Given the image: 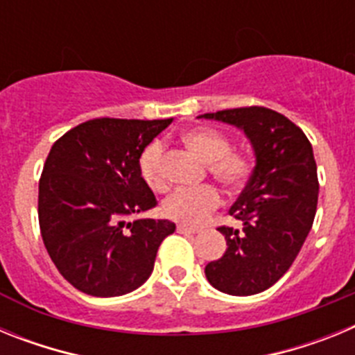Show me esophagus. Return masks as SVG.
<instances>
[{
    "instance_id": "34e87169",
    "label": "esophagus",
    "mask_w": 355,
    "mask_h": 355,
    "mask_svg": "<svg viewBox=\"0 0 355 355\" xmlns=\"http://www.w3.org/2000/svg\"><path fill=\"white\" fill-rule=\"evenodd\" d=\"M178 233H181V234H197V233H199V229L188 227V225L180 224V225H178Z\"/></svg>"
}]
</instances>
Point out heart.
<instances>
[{
	"label": "heart",
	"mask_w": 355,
	"mask_h": 355,
	"mask_svg": "<svg viewBox=\"0 0 355 355\" xmlns=\"http://www.w3.org/2000/svg\"><path fill=\"white\" fill-rule=\"evenodd\" d=\"M184 146L193 150L218 183L227 190H236L250 174V159L245 153L231 149L227 137L211 128H197L181 137ZM140 175L146 184L156 192L167 188L163 171V146L155 140L140 155ZM220 206V196L211 184L175 190L165 202L163 213L171 220L183 225H199Z\"/></svg>",
	"instance_id": "1"
}]
</instances>
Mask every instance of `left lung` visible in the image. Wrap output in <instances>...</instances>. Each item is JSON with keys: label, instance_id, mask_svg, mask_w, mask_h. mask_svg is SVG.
I'll return each mask as SVG.
<instances>
[{"label": "left lung", "instance_id": "8db88e82", "mask_svg": "<svg viewBox=\"0 0 355 355\" xmlns=\"http://www.w3.org/2000/svg\"><path fill=\"white\" fill-rule=\"evenodd\" d=\"M197 119L243 131L256 158L245 190L229 209L241 227H218L227 249L220 259L206 265V279L234 297L261 293L286 274L311 231L318 202L313 147L290 119L263 106L222 110Z\"/></svg>", "mask_w": 355, "mask_h": 355}]
</instances>
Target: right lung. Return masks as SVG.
Wrapping results in <instances>:
<instances>
[{"label": "right lung", "instance_id": "1", "mask_svg": "<svg viewBox=\"0 0 355 355\" xmlns=\"http://www.w3.org/2000/svg\"><path fill=\"white\" fill-rule=\"evenodd\" d=\"M172 119H92L56 140L39 183L49 258L76 290L119 297L146 283L171 220L135 218L156 206L140 155Z\"/></svg>", "mask_w": 355, "mask_h": 355}]
</instances>
